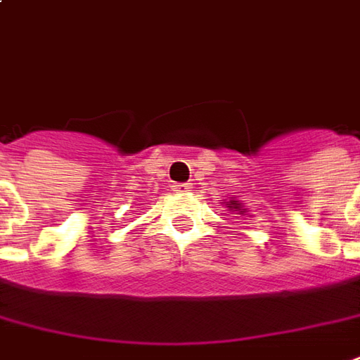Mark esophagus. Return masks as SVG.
<instances>
[{
    "label": "esophagus",
    "mask_w": 360,
    "mask_h": 360,
    "mask_svg": "<svg viewBox=\"0 0 360 360\" xmlns=\"http://www.w3.org/2000/svg\"><path fill=\"white\" fill-rule=\"evenodd\" d=\"M173 191L175 193H188V191H193V183H173Z\"/></svg>",
    "instance_id": "obj_1"
}]
</instances>
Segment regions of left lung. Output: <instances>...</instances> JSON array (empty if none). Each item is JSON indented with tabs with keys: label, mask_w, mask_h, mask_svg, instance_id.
Here are the masks:
<instances>
[{
	"label": "left lung",
	"mask_w": 360,
	"mask_h": 360,
	"mask_svg": "<svg viewBox=\"0 0 360 360\" xmlns=\"http://www.w3.org/2000/svg\"><path fill=\"white\" fill-rule=\"evenodd\" d=\"M226 208H228L230 212H236V214H240V216H250V210L241 205L240 200H238L236 197H230V200H226Z\"/></svg>",
	"instance_id": "obj_1"
}]
</instances>
